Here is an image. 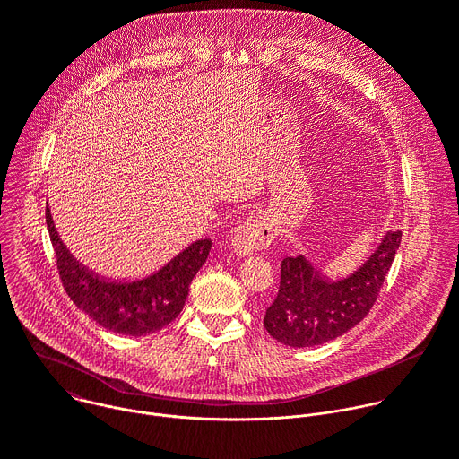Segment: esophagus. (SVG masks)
Here are the masks:
<instances>
[{
  "mask_svg": "<svg viewBox=\"0 0 459 459\" xmlns=\"http://www.w3.org/2000/svg\"><path fill=\"white\" fill-rule=\"evenodd\" d=\"M274 239V229L264 216L254 214L241 221L232 234V248L238 255H248L255 250L267 248Z\"/></svg>",
  "mask_w": 459,
  "mask_h": 459,
  "instance_id": "1",
  "label": "esophagus"
}]
</instances>
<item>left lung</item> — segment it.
<instances>
[{"label":"left lung","instance_id":"1","mask_svg":"<svg viewBox=\"0 0 459 459\" xmlns=\"http://www.w3.org/2000/svg\"><path fill=\"white\" fill-rule=\"evenodd\" d=\"M400 243V230L386 232L365 264L338 281L321 276L303 255L285 257L278 296L264 319L267 333L289 347H312L351 331L376 303Z\"/></svg>","mask_w":459,"mask_h":459}]
</instances>
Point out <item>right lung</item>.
I'll return each mask as SVG.
<instances>
[{"label": "right lung", "mask_w": 459, "mask_h": 459, "mask_svg": "<svg viewBox=\"0 0 459 459\" xmlns=\"http://www.w3.org/2000/svg\"><path fill=\"white\" fill-rule=\"evenodd\" d=\"M45 220L65 290L76 307L103 329L125 336L152 334L178 317L188 296V287L212 247L211 239H198L151 276L134 281H112L94 274L74 259L59 239L48 207Z\"/></svg>", "instance_id": "add662e5"}]
</instances>
